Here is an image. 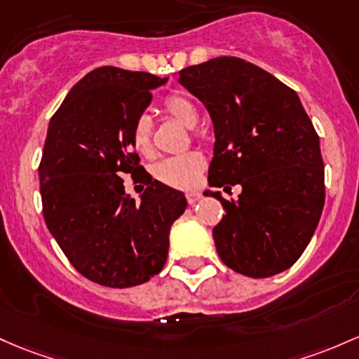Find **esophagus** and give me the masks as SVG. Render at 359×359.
<instances>
[{
  "label": "esophagus",
  "instance_id": "obj_1",
  "mask_svg": "<svg viewBox=\"0 0 359 359\" xmlns=\"http://www.w3.org/2000/svg\"><path fill=\"white\" fill-rule=\"evenodd\" d=\"M186 199H187L189 204H194L201 199V194H199V192H189V194H186Z\"/></svg>",
  "mask_w": 359,
  "mask_h": 359
}]
</instances>
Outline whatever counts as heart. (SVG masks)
<instances>
[{"mask_svg":"<svg viewBox=\"0 0 359 359\" xmlns=\"http://www.w3.org/2000/svg\"><path fill=\"white\" fill-rule=\"evenodd\" d=\"M163 112L186 128L198 124L199 112L187 97L172 93L163 100ZM129 141L140 155H149L153 149V124L148 116H140L131 126ZM204 168V158L198 151H187L182 155L163 158L153 168V175L158 182L173 189H192L198 184L201 172Z\"/></svg>","mask_w":359,"mask_h":359,"instance_id":"b5f03b06","label":"heart"}]
</instances>
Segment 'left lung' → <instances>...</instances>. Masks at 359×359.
<instances>
[{
  "label": "left lung",
  "mask_w": 359,
  "mask_h": 359,
  "mask_svg": "<svg viewBox=\"0 0 359 359\" xmlns=\"http://www.w3.org/2000/svg\"><path fill=\"white\" fill-rule=\"evenodd\" d=\"M179 83L206 105L215 124L211 187L224 216L212 228L219 259L235 273L269 278L309 245L325 201L324 161L297 92L245 59L219 56L179 71Z\"/></svg>",
  "instance_id": "obj_1"
}]
</instances>
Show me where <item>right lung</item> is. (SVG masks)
<instances>
[{"instance_id": "right-lung-1", "label": "right lung", "mask_w": 359, "mask_h": 359, "mask_svg": "<svg viewBox=\"0 0 359 359\" xmlns=\"http://www.w3.org/2000/svg\"><path fill=\"white\" fill-rule=\"evenodd\" d=\"M167 78L102 66L71 88L47 129L42 149V212L74 269L109 288H131L163 269L170 226L186 211L182 192L140 165L131 126ZM129 172L147 189L142 203L125 196Z\"/></svg>"}]
</instances>
